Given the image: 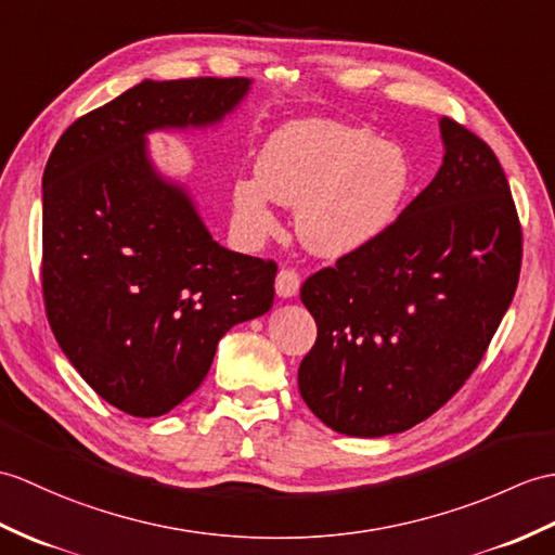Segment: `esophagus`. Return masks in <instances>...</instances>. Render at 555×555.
<instances>
[{
	"mask_svg": "<svg viewBox=\"0 0 555 555\" xmlns=\"http://www.w3.org/2000/svg\"><path fill=\"white\" fill-rule=\"evenodd\" d=\"M300 291V274L295 269H281L276 274V293L279 298H293Z\"/></svg>",
	"mask_w": 555,
	"mask_h": 555,
	"instance_id": "34e87169",
	"label": "esophagus"
}]
</instances>
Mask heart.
<instances>
[{
  "instance_id": "b5f03b06",
  "label": "heart",
  "mask_w": 555,
  "mask_h": 555,
  "mask_svg": "<svg viewBox=\"0 0 555 555\" xmlns=\"http://www.w3.org/2000/svg\"><path fill=\"white\" fill-rule=\"evenodd\" d=\"M411 182L406 153L364 127L295 120L267 139L255 177L231 184V205L250 238L274 234L272 201L298 208L305 246L343 257L376 241L402 208Z\"/></svg>"
}]
</instances>
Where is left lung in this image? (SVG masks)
I'll return each instance as SVG.
<instances>
[{"mask_svg":"<svg viewBox=\"0 0 555 555\" xmlns=\"http://www.w3.org/2000/svg\"><path fill=\"white\" fill-rule=\"evenodd\" d=\"M433 182L369 246L309 276L300 395L328 428L404 433L478 369L518 288L522 229L501 163L452 118Z\"/></svg>","mask_w":555,"mask_h":555,"instance_id":"8db88e82","label":"left lung"}]
</instances>
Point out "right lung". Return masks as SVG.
<instances>
[{"instance_id": "right-lung-1", "label": "right lung", "mask_w": 555, "mask_h": 555, "mask_svg": "<svg viewBox=\"0 0 555 555\" xmlns=\"http://www.w3.org/2000/svg\"><path fill=\"white\" fill-rule=\"evenodd\" d=\"M248 77L127 89L77 118L42 177V295L77 373L130 416H163L208 376L219 338L269 312L276 262L212 241L189 193L153 170L146 134L212 125Z\"/></svg>"}]
</instances>
